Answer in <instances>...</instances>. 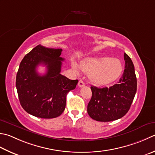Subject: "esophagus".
<instances>
[{"instance_id":"34e87169","label":"esophagus","mask_w":155,"mask_h":155,"mask_svg":"<svg viewBox=\"0 0 155 155\" xmlns=\"http://www.w3.org/2000/svg\"><path fill=\"white\" fill-rule=\"evenodd\" d=\"M78 87H83L84 86V83L82 80H80L79 81H78Z\"/></svg>"}]
</instances>
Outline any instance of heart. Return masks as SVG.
I'll use <instances>...</instances> for the list:
<instances>
[{"label": "heart", "instance_id": "b5f03b06", "mask_svg": "<svg viewBox=\"0 0 155 155\" xmlns=\"http://www.w3.org/2000/svg\"><path fill=\"white\" fill-rule=\"evenodd\" d=\"M72 66L76 72L81 71L89 74V80L96 85H105L114 81L122 73V65L119 60L109 57L91 58L81 63L80 67L73 62Z\"/></svg>", "mask_w": 155, "mask_h": 155}]
</instances>
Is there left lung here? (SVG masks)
Returning <instances> with one entry per match:
<instances>
[{
  "label": "left lung",
  "mask_w": 155,
  "mask_h": 155,
  "mask_svg": "<svg viewBox=\"0 0 155 155\" xmlns=\"http://www.w3.org/2000/svg\"><path fill=\"white\" fill-rule=\"evenodd\" d=\"M125 69L119 83L110 87H91L92 97L87 112L92 119L99 122H111L125 116L130 108L137 89L134 66L124 53Z\"/></svg>",
  "instance_id": "8db88e82"
}]
</instances>
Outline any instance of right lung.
Listing matches in <instances>:
<instances>
[{"label": "right lung", "instance_id": "add662e5", "mask_svg": "<svg viewBox=\"0 0 155 155\" xmlns=\"http://www.w3.org/2000/svg\"><path fill=\"white\" fill-rule=\"evenodd\" d=\"M62 49L41 45L26 54L21 60L16 77V87L21 105L33 116L50 119L64 111L66 95L76 88L78 80H71L60 74ZM47 66V73L38 74V65Z\"/></svg>", "mask_w": 155, "mask_h": 155}]
</instances>
